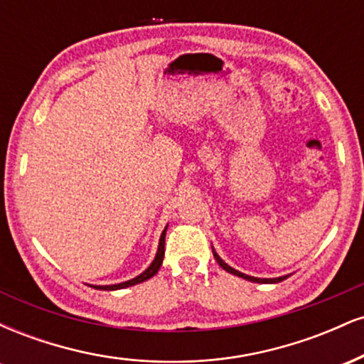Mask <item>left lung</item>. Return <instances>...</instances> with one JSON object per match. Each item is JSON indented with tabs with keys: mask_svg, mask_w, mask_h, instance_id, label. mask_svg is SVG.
I'll use <instances>...</instances> for the list:
<instances>
[{
	"mask_svg": "<svg viewBox=\"0 0 364 364\" xmlns=\"http://www.w3.org/2000/svg\"><path fill=\"white\" fill-rule=\"evenodd\" d=\"M212 253H214V258H215V260H217V263H219V265L223 267V269L225 270V272H229V274H235V275H237V277H243V279H246V281L258 282V284H275V282H281V281H284V279L287 277V275H284V277H275V279H258V277H252V275H246V274H241V272H237V270L232 269V267H229L228 263L220 260V257H219V255H217V253L214 252V248H212Z\"/></svg>",
	"mask_w": 364,
	"mask_h": 364,
	"instance_id": "left-lung-1",
	"label": "left lung"
}]
</instances>
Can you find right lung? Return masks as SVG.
<instances>
[{
    "instance_id": "right-lung-1",
    "label": "right lung",
    "mask_w": 364,
    "mask_h": 364,
    "mask_svg": "<svg viewBox=\"0 0 364 364\" xmlns=\"http://www.w3.org/2000/svg\"><path fill=\"white\" fill-rule=\"evenodd\" d=\"M168 229V228H166ZM166 229L162 231L161 235V240H159V250H157V255L156 258H154V262L150 263V267L147 270H145L144 274H140L139 277L132 279V281H127V282H121V284H112V286H92L95 287V289H101V291H116V289H123V287H129V286H135V284H140L144 281H147V279L154 277L159 272V269H161L162 265V260H164V243H166Z\"/></svg>"
}]
</instances>
